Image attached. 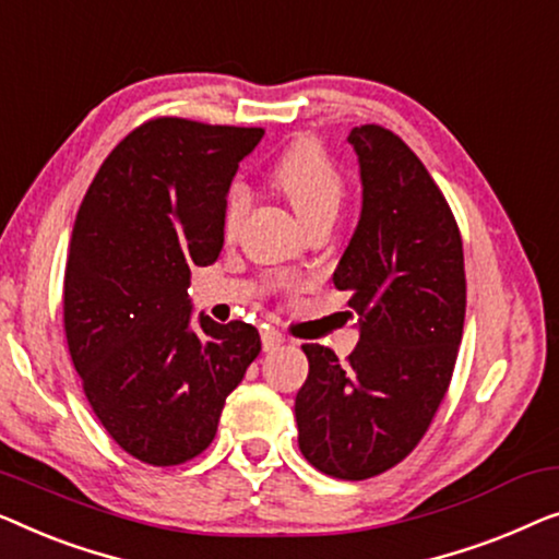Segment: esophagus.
I'll return each instance as SVG.
<instances>
[{
	"label": "esophagus",
	"mask_w": 559,
	"mask_h": 559,
	"mask_svg": "<svg viewBox=\"0 0 559 559\" xmlns=\"http://www.w3.org/2000/svg\"><path fill=\"white\" fill-rule=\"evenodd\" d=\"M261 340H263V349L273 352V349H278L283 342H286V336H283L278 329H265V332L261 334Z\"/></svg>",
	"instance_id": "1"
}]
</instances>
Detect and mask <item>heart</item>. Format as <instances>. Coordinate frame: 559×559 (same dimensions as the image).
Listing matches in <instances>:
<instances>
[{"instance_id":"b5f03b06","label":"heart","mask_w":559,"mask_h":559,"mask_svg":"<svg viewBox=\"0 0 559 559\" xmlns=\"http://www.w3.org/2000/svg\"><path fill=\"white\" fill-rule=\"evenodd\" d=\"M273 182L286 194L304 223L319 215H336L344 198V177L317 139H298L273 164ZM246 185L235 182L225 194V227L233 230L248 207Z\"/></svg>"}]
</instances>
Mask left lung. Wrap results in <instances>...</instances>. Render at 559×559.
<instances>
[{
    "mask_svg": "<svg viewBox=\"0 0 559 559\" xmlns=\"http://www.w3.org/2000/svg\"><path fill=\"white\" fill-rule=\"evenodd\" d=\"M361 217L334 288L359 313V344H301L298 448L321 474L365 481L413 453L451 384L466 317L459 223L411 146L380 123L352 129Z\"/></svg>",
    "mask_w": 559,
    "mask_h": 559,
    "instance_id": "obj_1",
    "label": "left lung"
}]
</instances>
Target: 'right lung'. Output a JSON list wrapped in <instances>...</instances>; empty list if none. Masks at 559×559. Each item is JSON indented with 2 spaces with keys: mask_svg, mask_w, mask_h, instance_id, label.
Listing matches in <instances>:
<instances>
[{
  "mask_svg": "<svg viewBox=\"0 0 559 559\" xmlns=\"http://www.w3.org/2000/svg\"><path fill=\"white\" fill-rule=\"evenodd\" d=\"M263 129L159 116L123 136L85 192L62 281L68 352L100 426L148 466L192 461L261 355L246 321L192 324L194 265L217 261L225 194Z\"/></svg>",
  "mask_w": 559,
  "mask_h": 559,
  "instance_id": "1",
  "label": "right lung"
}]
</instances>
